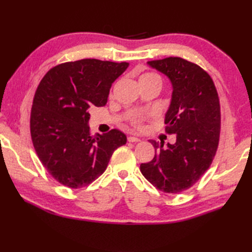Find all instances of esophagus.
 Listing matches in <instances>:
<instances>
[{
  "instance_id": "1",
  "label": "esophagus",
  "mask_w": 252,
  "mask_h": 252,
  "mask_svg": "<svg viewBox=\"0 0 252 252\" xmlns=\"http://www.w3.org/2000/svg\"><path fill=\"white\" fill-rule=\"evenodd\" d=\"M140 141H141V138H138L136 136H129V137H127V142H130V143H137Z\"/></svg>"
}]
</instances>
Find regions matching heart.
<instances>
[{
	"label": "heart",
	"mask_w": 252,
	"mask_h": 252,
	"mask_svg": "<svg viewBox=\"0 0 252 252\" xmlns=\"http://www.w3.org/2000/svg\"><path fill=\"white\" fill-rule=\"evenodd\" d=\"M155 81L161 84V79L155 72H146L141 76L140 81ZM154 117V114L151 111H138L133 115L130 119V125L136 129H142L144 126V122Z\"/></svg>",
	"instance_id": "obj_1"
}]
</instances>
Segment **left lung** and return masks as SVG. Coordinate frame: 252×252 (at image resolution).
Returning <instances> with one entry per match:
<instances>
[{
    "label": "left lung",
    "mask_w": 252,
    "mask_h": 252,
    "mask_svg": "<svg viewBox=\"0 0 252 252\" xmlns=\"http://www.w3.org/2000/svg\"><path fill=\"white\" fill-rule=\"evenodd\" d=\"M164 73L173 85L172 100L165 115V132L176 142L155 147L152 161L141 172L157 189L178 194L190 189L210 167L221 133V107L212 78L197 63L181 57L148 62Z\"/></svg>",
    "instance_id": "8db88e82"
}]
</instances>
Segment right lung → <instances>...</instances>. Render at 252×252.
Wrapping results in <instances>:
<instances>
[{"instance_id": "1", "label": "right lung", "mask_w": 252, "mask_h": 252, "mask_svg": "<svg viewBox=\"0 0 252 252\" xmlns=\"http://www.w3.org/2000/svg\"><path fill=\"white\" fill-rule=\"evenodd\" d=\"M127 66L94 58L68 62L50 69L37 85L30 116L32 143L43 167L63 186L92 183L126 143L116 129L92 135L88 122L89 111L106 105L111 84Z\"/></svg>"}]
</instances>
